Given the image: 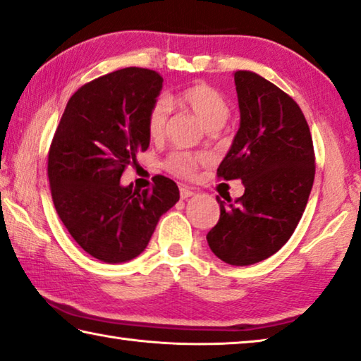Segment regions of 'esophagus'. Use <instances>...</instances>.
Returning a JSON list of instances; mask_svg holds the SVG:
<instances>
[{
    "instance_id": "1",
    "label": "esophagus",
    "mask_w": 361,
    "mask_h": 361,
    "mask_svg": "<svg viewBox=\"0 0 361 361\" xmlns=\"http://www.w3.org/2000/svg\"><path fill=\"white\" fill-rule=\"evenodd\" d=\"M194 192L192 190H190V188H181L180 190V196H181V199H190V197H192L194 196Z\"/></svg>"
}]
</instances>
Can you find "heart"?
I'll return each mask as SVG.
<instances>
[{
	"label": "heart",
	"mask_w": 361,
	"mask_h": 361,
	"mask_svg": "<svg viewBox=\"0 0 361 361\" xmlns=\"http://www.w3.org/2000/svg\"><path fill=\"white\" fill-rule=\"evenodd\" d=\"M169 102L173 106H180L186 111L192 112L207 130H219L226 123L230 117V104L225 96L219 90L210 87L207 83L197 82L188 85L176 93L169 96ZM169 122V104L164 99H157L152 102L149 111L146 114V130L149 138L154 141L164 140L167 133ZM202 162V157L199 154L191 152H173L165 162L171 173L178 176L192 175L199 164Z\"/></svg>",
	"instance_id": "b5f03b06"
}]
</instances>
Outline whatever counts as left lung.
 <instances>
[{"label": "left lung", "instance_id": "left-lung-1", "mask_svg": "<svg viewBox=\"0 0 361 361\" xmlns=\"http://www.w3.org/2000/svg\"><path fill=\"white\" fill-rule=\"evenodd\" d=\"M241 112L239 130L216 175L241 180L244 194L220 204L209 247L225 263L254 265L293 236L314 180L310 128L297 102L249 71L234 72Z\"/></svg>", "mask_w": 361, "mask_h": 361}]
</instances>
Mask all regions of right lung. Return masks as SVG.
<instances>
[{"label": "right lung", "mask_w": 361, "mask_h": 361, "mask_svg": "<svg viewBox=\"0 0 361 361\" xmlns=\"http://www.w3.org/2000/svg\"><path fill=\"white\" fill-rule=\"evenodd\" d=\"M164 78L141 67L120 68L78 88L68 99L48 154L57 215L77 244L106 263L146 249L157 221L180 199L167 176L151 190L122 186L123 170L149 147L146 114Z\"/></svg>", "instance_id": "right-lung-1"}]
</instances>
